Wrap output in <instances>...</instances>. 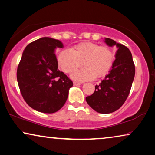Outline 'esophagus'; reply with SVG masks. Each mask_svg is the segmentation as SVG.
<instances>
[{
	"label": "esophagus",
	"instance_id": "esophagus-1",
	"mask_svg": "<svg viewBox=\"0 0 155 155\" xmlns=\"http://www.w3.org/2000/svg\"><path fill=\"white\" fill-rule=\"evenodd\" d=\"M73 84H74V86H79V85H80L81 84H80V83H79V82H73Z\"/></svg>",
	"mask_w": 155,
	"mask_h": 155
}]
</instances>
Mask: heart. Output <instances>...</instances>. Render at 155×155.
Returning <instances> with one entry per match:
<instances>
[{
    "label": "heart",
    "mask_w": 155,
    "mask_h": 155,
    "mask_svg": "<svg viewBox=\"0 0 155 155\" xmlns=\"http://www.w3.org/2000/svg\"><path fill=\"white\" fill-rule=\"evenodd\" d=\"M57 59L58 66L65 73H71L82 63L84 67L73 72L71 78L75 81L85 82L106 75L113 67L115 54L107 46L84 42L76 45L71 50L60 51Z\"/></svg>",
    "instance_id": "obj_1"
}]
</instances>
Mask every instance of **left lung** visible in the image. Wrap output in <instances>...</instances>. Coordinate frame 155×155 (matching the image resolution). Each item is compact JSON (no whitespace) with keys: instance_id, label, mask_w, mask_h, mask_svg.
Segmentation results:
<instances>
[{"instance_id":"obj_1","label":"left lung","mask_w":155,"mask_h":155,"mask_svg":"<svg viewBox=\"0 0 155 155\" xmlns=\"http://www.w3.org/2000/svg\"><path fill=\"white\" fill-rule=\"evenodd\" d=\"M105 42L117 48L115 60L108 75L96 85L94 92L86 97L89 106L102 114L113 113L124 104L135 76V66L129 49L108 38H105Z\"/></svg>"}]
</instances>
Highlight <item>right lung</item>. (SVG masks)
<instances>
[{
    "label": "right lung",
    "mask_w": 155,
    "mask_h": 155,
    "mask_svg": "<svg viewBox=\"0 0 155 155\" xmlns=\"http://www.w3.org/2000/svg\"><path fill=\"white\" fill-rule=\"evenodd\" d=\"M59 40L44 37L24 49L17 71L18 85L29 106L44 113L57 112L66 103L73 82L58 70L55 50Z\"/></svg>",
    "instance_id": "obj_1"
}]
</instances>
